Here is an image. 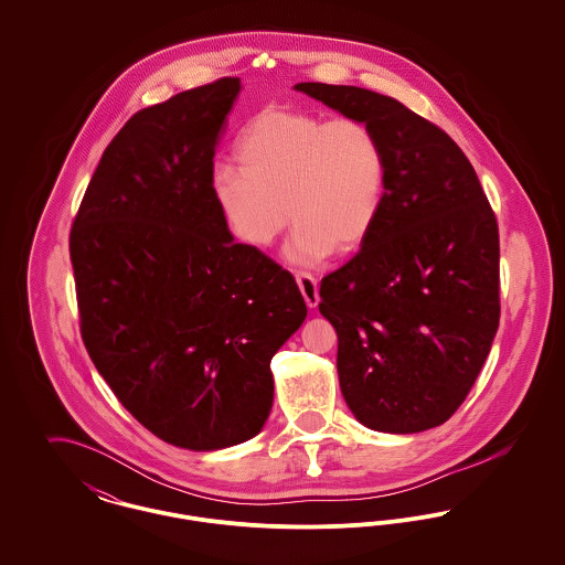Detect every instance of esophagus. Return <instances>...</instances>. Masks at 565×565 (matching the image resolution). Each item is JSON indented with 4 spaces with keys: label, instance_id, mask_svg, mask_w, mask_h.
<instances>
[{
    "label": "esophagus",
    "instance_id": "34e87169",
    "mask_svg": "<svg viewBox=\"0 0 565 565\" xmlns=\"http://www.w3.org/2000/svg\"><path fill=\"white\" fill-rule=\"evenodd\" d=\"M296 284H298V288H300V295L305 298V302H307V307H318V302H320V288H318V279L311 275V273H307V270H300V273H296Z\"/></svg>",
    "mask_w": 565,
    "mask_h": 565
}]
</instances>
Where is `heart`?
<instances>
[{"label": "heart", "mask_w": 565, "mask_h": 565, "mask_svg": "<svg viewBox=\"0 0 565 565\" xmlns=\"http://www.w3.org/2000/svg\"><path fill=\"white\" fill-rule=\"evenodd\" d=\"M233 167L214 173V192L233 233L267 247L296 222L288 256L316 265L369 235L381 210L385 159L373 129L353 116L258 111L235 141Z\"/></svg>", "instance_id": "heart-1"}]
</instances>
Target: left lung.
Here are the masks:
<instances>
[{
    "mask_svg": "<svg viewBox=\"0 0 565 565\" xmlns=\"http://www.w3.org/2000/svg\"><path fill=\"white\" fill-rule=\"evenodd\" d=\"M295 88L364 120L385 159L373 228L320 286L343 398L371 430L436 428L466 401L500 323L495 214L456 141L394 97L322 82Z\"/></svg>",
    "mask_w": 565,
    "mask_h": 565,
    "instance_id": "obj_1",
    "label": "left lung"
}]
</instances>
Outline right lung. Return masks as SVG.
Here are the masks:
<instances>
[{
  "label": "right lung",
  "instance_id": "1",
  "mask_svg": "<svg viewBox=\"0 0 565 565\" xmlns=\"http://www.w3.org/2000/svg\"><path fill=\"white\" fill-rule=\"evenodd\" d=\"M239 78L139 109L109 141L70 233L84 348L135 419L215 451L263 430L270 358L307 318L295 277L233 242L215 143Z\"/></svg>",
  "mask_w": 565,
  "mask_h": 565
}]
</instances>
